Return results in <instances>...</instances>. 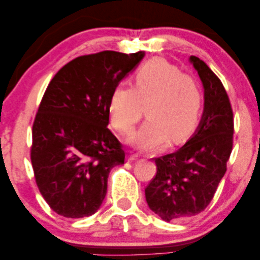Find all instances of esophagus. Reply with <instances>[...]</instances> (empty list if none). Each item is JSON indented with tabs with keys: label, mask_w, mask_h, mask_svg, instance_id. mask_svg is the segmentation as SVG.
<instances>
[{
	"label": "esophagus",
	"mask_w": 260,
	"mask_h": 260,
	"mask_svg": "<svg viewBox=\"0 0 260 260\" xmlns=\"http://www.w3.org/2000/svg\"><path fill=\"white\" fill-rule=\"evenodd\" d=\"M139 156H140L139 153H134V151H129V154H128V156H127V160L128 161H133V160L138 159Z\"/></svg>",
	"instance_id": "esophagus-1"
}]
</instances>
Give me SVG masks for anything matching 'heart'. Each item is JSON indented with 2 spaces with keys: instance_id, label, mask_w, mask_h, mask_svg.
Listing matches in <instances>:
<instances>
[{
  "instance_id": "heart-1",
  "label": "heart",
  "mask_w": 260,
  "mask_h": 260,
  "mask_svg": "<svg viewBox=\"0 0 260 260\" xmlns=\"http://www.w3.org/2000/svg\"><path fill=\"white\" fill-rule=\"evenodd\" d=\"M148 120L129 142L142 149L181 144L192 137L201 121L203 92L193 77L162 58H153L139 68L132 86L118 85L110 98V122L128 134L144 115Z\"/></svg>"
}]
</instances>
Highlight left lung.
Instances as JSON below:
<instances>
[{"mask_svg":"<svg viewBox=\"0 0 260 260\" xmlns=\"http://www.w3.org/2000/svg\"><path fill=\"white\" fill-rule=\"evenodd\" d=\"M204 86V112L183 147L155 157L156 175L145 188L149 208L165 221L202 213L228 169L234 145V112L221 80L204 61L190 56Z\"/></svg>","mask_w":260,"mask_h":260,"instance_id":"8db88e82","label":"left lung"}]
</instances>
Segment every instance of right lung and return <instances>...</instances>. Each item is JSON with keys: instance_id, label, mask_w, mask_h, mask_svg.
Listing matches in <instances>:
<instances>
[{"instance_id": "obj_1", "label": "right lung", "mask_w": 260, "mask_h": 260, "mask_svg": "<svg viewBox=\"0 0 260 260\" xmlns=\"http://www.w3.org/2000/svg\"><path fill=\"white\" fill-rule=\"evenodd\" d=\"M144 57L101 51L64 64L47 85L32 123L30 160L41 196L64 217L92 215L123 147L107 128L113 89Z\"/></svg>"}]
</instances>
